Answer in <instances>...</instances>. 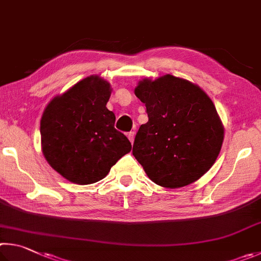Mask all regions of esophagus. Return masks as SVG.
Returning a JSON list of instances; mask_svg holds the SVG:
<instances>
[{"label":"esophagus","instance_id":"1","mask_svg":"<svg viewBox=\"0 0 261 261\" xmlns=\"http://www.w3.org/2000/svg\"><path fill=\"white\" fill-rule=\"evenodd\" d=\"M127 136H128V139H129L130 143H133V142H134V136H135V133H134V132H129V133L127 134Z\"/></svg>","mask_w":261,"mask_h":261}]
</instances>
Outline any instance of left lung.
Returning a JSON list of instances; mask_svg holds the SVG:
<instances>
[{
    "mask_svg": "<svg viewBox=\"0 0 261 261\" xmlns=\"http://www.w3.org/2000/svg\"><path fill=\"white\" fill-rule=\"evenodd\" d=\"M135 95L149 120L135 136L133 154L149 179L166 188L197 181L217 161L223 142L211 98L197 85L171 74L143 79Z\"/></svg>",
    "mask_w": 261,
    "mask_h": 261,
    "instance_id": "obj_1",
    "label": "left lung"
}]
</instances>
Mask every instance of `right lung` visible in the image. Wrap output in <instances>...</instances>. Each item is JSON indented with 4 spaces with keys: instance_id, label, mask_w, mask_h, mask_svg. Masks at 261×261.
I'll use <instances>...</instances> for the list:
<instances>
[{
    "instance_id": "right-lung-1",
    "label": "right lung",
    "mask_w": 261,
    "mask_h": 261,
    "mask_svg": "<svg viewBox=\"0 0 261 261\" xmlns=\"http://www.w3.org/2000/svg\"><path fill=\"white\" fill-rule=\"evenodd\" d=\"M110 84L90 75L50 100L40 122L41 144L55 171L76 185L104 179L132 150L114 128L116 116L107 108Z\"/></svg>"
}]
</instances>
